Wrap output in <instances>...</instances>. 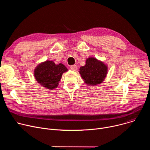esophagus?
<instances>
[{
  "label": "esophagus",
  "instance_id": "esophagus-1",
  "mask_svg": "<svg viewBox=\"0 0 150 150\" xmlns=\"http://www.w3.org/2000/svg\"><path fill=\"white\" fill-rule=\"evenodd\" d=\"M71 69L72 70V71H75L77 70V67H76V65H72V66L71 67Z\"/></svg>",
  "mask_w": 150,
  "mask_h": 150
}]
</instances>
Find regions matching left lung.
Instances as JSON below:
<instances>
[{"mask_svg": "<svg viewBox=\"0 0 150 150\" xmlns=\"http://www.w3.org/2000/svg\"><path fill=\"white\" fill-rule=\"evenodd\" d=\"M84 82L90 86L101 83L108 72V65L96 57H90L85 60V65L79 71Z\"/></svg>", "mask_w": 150, "mask_h": 150, "instance_id": "8db88e82", "label": "left lung"}]
</instances>
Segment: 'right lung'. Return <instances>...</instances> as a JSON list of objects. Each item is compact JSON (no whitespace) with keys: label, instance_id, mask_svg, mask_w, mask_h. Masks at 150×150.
Wrapping results in <instances>:
<instances>
[{"label":"right lung","instance_id":"add662e5","mask_svg":"<svg viewBox=\"0 0 150 150\" xmlns=\"http://www.w3.org/2000/svg\"><path fill=\"white\" fill-rule=\"evenodd\" d=\"M68 71L62 63L56 64L52 60L41 62L34 70V78L42 87L49 90L56 88L64 72Z\"/></svg>","mask_w":150,"mask_h":150}]
</instances>
